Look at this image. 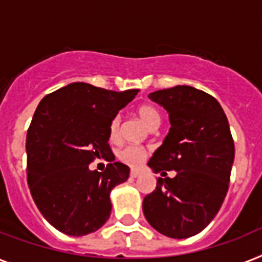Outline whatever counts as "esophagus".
Instances as JSON below:
<instances>
[{"label":"esophagus","mask_w":262,"mask_h":262,"mask_svg":"<svg viewBox=\"0 0 262 262\" xmlns=\"http://www.w3.org/2000/svg\"><path fill=\"white\" fill-rule=\"evenodd\" d=\"M130 176L132 178H138V176H140V171H137V169H132Z\"/></svg>","instance_id":"obj_1"}]
</instances>
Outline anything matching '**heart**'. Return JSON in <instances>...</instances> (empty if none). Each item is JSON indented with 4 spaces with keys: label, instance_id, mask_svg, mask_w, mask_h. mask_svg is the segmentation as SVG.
<instances>
[{
    "label": "heart",
    "instance_id": "obj_1",
    "mask_svg": "<svg viewBox=\"0 0 262 262\" xmlns=\"http://www.w3.org/2000/svg\"><path fill=\"white\" fill-rule=\"evenodd\" d=\"M137 114L140 120L149 129H152L153 126H159V124H160V114H159L156 107H153L152 105H141L137 109ZM120 117H113L109 125V137L113 141H116L117 138L120 137ZM146 156H148V150L137 145L126 146L120 153L121 160L130 167H138L140 164H142V161L145 160Z\"/></svg>",
    "mask_w": 262,
    "mask_h": 262
}]
</instances>
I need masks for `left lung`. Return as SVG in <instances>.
I'll return each instance as SVG.
<instances>
[{
    "label": "left lung",
    "instance_id": "1",
    "mask_svg": "<svg viewBox=\"0 0 262 262\" xmlns=\"http://www.w3.org/2000/svg\"><path fill=\"white\" fill-rule=\"evenodd\" d=\"M167 110L169 132L150 157L155 173L176 171L175 178L157 179L142 211L153 229L169 238L201 233L220 211L234 161V141L220 102L191 86L150 93Z\"/></svg>",
    "mask_w": 262,
    "mask_h": 262
}]
</instances>
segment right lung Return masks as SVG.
<instances>
[{"mask_svg":"<svg viewBox=\"0 0 262 262\" xmlns=\"http://www.w3.org/2000/svg\"><path fill=\"white\" fill-rule=\"evenodd\" d=\"M71 83L42 98L27 133L28 186L41 215L61 233L90 234L112 212L110 192L126 182L129 167L109 146L113 117L137 95ZM103 157V172L88 165Z\"/></svg>","mask_w":262,"mask_h":262,"instance_id":"right-lung-1","label":"right lung"}]
</instances>
